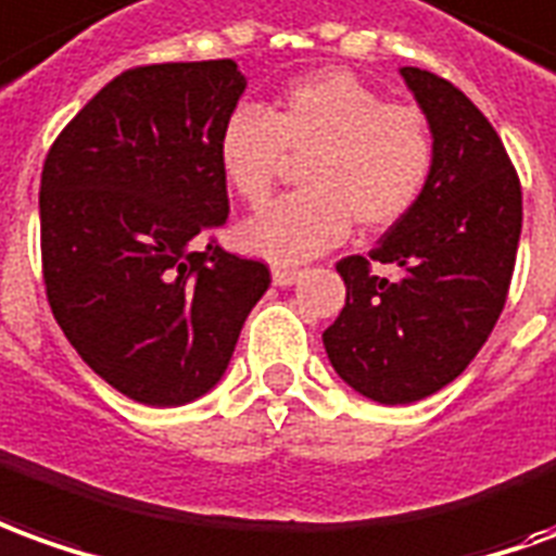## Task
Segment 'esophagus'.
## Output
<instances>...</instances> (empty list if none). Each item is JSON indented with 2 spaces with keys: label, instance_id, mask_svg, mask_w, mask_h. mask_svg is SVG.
<instances>
[{
  "label": "esophagus",
  "instance_id": "obj_1",
  "mask_svg": "<svg viewBox=\"0 0 556 556\" xmlns=\"http://www.w3.org/2000/svg\"><path fill=\"white\" fill-rule=\"evenodd\" d=\"M296 278H299L296 269H287V266H275V269H271V285L275 287L296 285Z\"/></svg>",
  "mask_w": 556,
  "mask_h": 556
}]
</instances>
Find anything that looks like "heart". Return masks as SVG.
Returning a JSON list of instances; mask_svg holds the SVG:
<instances>
[{"label": "heart", "instance_id": "b5f03b06", "mask_svg": "<svg viewBox=\"0 0 556 556\" xmlns=\"http://www.w3.org/2000/svg\"><path fill=\"white\" fill-rule=\"evenodd\" d=\"M290 159H305V191L271 203L239 227L245 251L302 263L341 245L353 222L377 233L410 215L434 173V131L410 104L383 96L350 71L290 80L269 110L239 108L218 134V167L236 197L260 206Z\"/></svg>", "mask_w": 556, "mask_h": 556}]
</instances>
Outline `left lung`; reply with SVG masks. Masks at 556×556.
<instances>
[{"label":"left lung","instance_id":"8db88e82","mask_svg":"<svg viewBox=\"0 0 556 556\" xmlns=\"http://www.w3.org/2000/svg\"><path fill=\"white\" fill-rule=\"evenodd\" d=\"M434 131L425 194L368 257H344L348 302L323 332L338 377L377 404H413L452 383L482 350L509 293L521 239V182L470 98L401 68ZM371 262L397 265L389 282Z\"/></svg>","mask_w":556,"mask_h":556}]
</instances>
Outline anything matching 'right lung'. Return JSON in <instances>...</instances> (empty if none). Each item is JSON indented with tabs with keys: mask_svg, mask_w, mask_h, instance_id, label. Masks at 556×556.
Wrapping results in <instances>:
<instances>
[{
	"mask_svg": "<svg viewBox=\"0 0 556 556\" xmlns=\"http://www.w3.org/2000/svg\"><path fill=\"white\" fill-rule=\"evenodd\" d=\"M242 92L233 59L131 68L47 152V302L80 359L137 404L206 395L269 290L260 260L212 245L230 212L218 134Z\"/></svg>",
	"mask_w": 556,
	"mask_h": 556,
	"instance_id": "add662e5",
	"label": "right lung"
}]
</instances>
